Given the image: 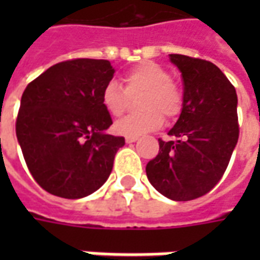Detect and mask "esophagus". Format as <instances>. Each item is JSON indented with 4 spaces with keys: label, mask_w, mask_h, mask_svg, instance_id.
<instances>
[{
    "label": "esophagus",
    "mask_w": 260,
    "mask_h": 260,
    "mask_svg": "<svg viewBox=\"0 0 260 260\" xmlns=\"http://www.w3.org/2000/svg\"><path fill=\"white\" fill-rule=\"evenodd\" d=\"M136 141H138V136H126V138H125V142H126V143H132V142Z\"/></svg>",
    "instance_id": "34e87169"
}]
</instances>
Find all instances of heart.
Segmentation results:
<instances>
[{
	"label": "heart",
	"mask_w": 260,
	"mask_h": 260,
	"mask_svg": "<svg viewBox=\"0 0 260 260\" xmlns=\"http://www.w3.org/2000/svg\"><path fill=\"white\" fill-rule=\"evenodd\" d=\"M125 89L115 80L107 82L102 91V104L108 114L119 117L129 107V96L142 93L138 100L139 113L115 122L114 129L124 136H139L161 126L164 117L174 119L184 108V90L167 69L146 61L126 71L122 78Z\"/></svg>",
	"instance_id": "1"
}]
</instances>
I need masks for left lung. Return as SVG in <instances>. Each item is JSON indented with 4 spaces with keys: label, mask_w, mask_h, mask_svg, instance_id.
I'll return each mask as SVG.
<instances>
[{
    "label": "left lung",
    "mask_w": 260,
    "mask_h": 260,
    "mask_svg": "<svg viewBox=\"0 0 260 260\" xmlns=\"http://www.w3.org/2000/svg\"><path fill=\"white\" fill-rule=\"evenodd\" d=\"M184 82V108L160 150L146 166L147 178L161 195L186 202L217 185L238 142L237 91L206 59L170 54Z\"/></svg>",
    "instance_id": "left-lung-1"
}]
</instances>
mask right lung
Masks as SVG:
<instances>
[{"label": "right lung", "mask_w": 260, "mask_h": 260, "mask_svg": "<svg viewBox=\"0 0 260 260\" xmlns=\"http://www.w3.org/2000/svg\"><path fill=\"white\" fill-rule=\"evenodd\" d=\"M107 59L74 58L44 71L26 86L16 118V138L26 166L51 195L79 199L111 174L122 136L107 135L113 119L102 104L113 79Z\"/></svg>", "instance_id": "right-lung-1"}]
</instances>
